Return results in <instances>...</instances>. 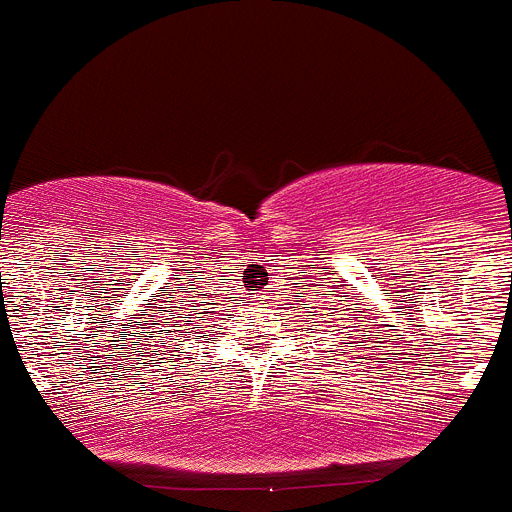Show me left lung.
<instances>
[{"mask_svg":"<svg viewBox=\"0 0 512 512\" xmlns=\"http://www.w3.org/2000/svg\"><path fill=\"white\" fill-rule=\"evenodd\" d=\"M318 287H320V284H318ZM333 289H338V287H333ZM341 295L346 297V300H338V305H343V302H351V300H354V297H348V292H341ZM318 300H320V297H318ZM297 302H300V300H297ZM300 310H302V307H300ZM320 310H323V307H320ZM328 310H338V312H341V307L330 305ZM346 310H351V305H346ZM318 315H323V312H318ZM325 315H336V312H325ZM318 320H320V318H318ZM333 320H336V318H333ZM338 320H348V318H338ZM333 328H336V325H333ZM354 328H356V325H354ZM310 330H315V328H310ZM348 338H351V333H348ZM361 343H364V341H361Z\"/></svg>","mask_w":512,"mask_h":512,"instance_id":"8db88e82","label":"left lung"}]
</instances>
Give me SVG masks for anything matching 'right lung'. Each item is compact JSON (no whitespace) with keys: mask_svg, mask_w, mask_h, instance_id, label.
I'll use <instances>...</instances> for the list:
<instances>
[{"mask_svg":"<svg viewBox=\"0 0 512 512\" xmlns=\"http://www.w3.org/2000/svg\"><path fill=\"white\" fill-rule=\"evenodd\" d=\"M192 307H197V302H192ZM182 310H187V307H182ZM169 314H174L175 318L169 319ZM192 315L197 318V315H202V312L194 310ZM153 318H156V315H153ZM184 318H189V312L164 310V320H153V325H161L158 330H153V333H161V336H158V341L179 343V346H184V341H189V338H192V333H194L192 325L197 323V320H184ZM210 318H212V315H210ZM210 328H212V325H210ZM179 354H184V351H179Z\"/></svg>","mask_w":512,"mask_h":512,"instance_id":"add662e5","label":"right lung"}]
</instances>
